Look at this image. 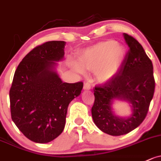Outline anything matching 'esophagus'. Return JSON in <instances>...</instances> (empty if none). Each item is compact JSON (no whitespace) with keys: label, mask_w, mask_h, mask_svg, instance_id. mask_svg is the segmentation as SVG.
Segmentation results:
<instances>
[{"label":"esophagus","mask_w":161,"mask_h":161,"mask_svg":"<svg viewBox=\"0 0 161 161\" xmlns=\"http://www.w3.org/2000/svg\"><path fill=\"white\" fill-rule=\"evenodd\" d=\"M84 90H90V89H91V84H90V83H88V82L84 83Z\"/></svg>","instance_id":"34e87169"}]
</instances>
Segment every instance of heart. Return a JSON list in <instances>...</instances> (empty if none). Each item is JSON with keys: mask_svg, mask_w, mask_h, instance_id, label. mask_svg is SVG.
I'll return each instance as SVG.
<instances>
[{"mask_svg": "<svg viewBox=\"0 0 161 161\" xmlns=\"http://www.w3.org/2000/svg\"><path fill=\"white\" fill-rule=\"evenodd\" d=\"M124 49L114 40L101 41L84 50L79 57V64L73 62L72 68L77 73L84 70L95 71L100 83H108L120 70L124 58Z\"/></svg>", "mask_w": 161, "mask_h": 161, "instance_id": "b5f03b06", "label": "heart"}]
</instances>
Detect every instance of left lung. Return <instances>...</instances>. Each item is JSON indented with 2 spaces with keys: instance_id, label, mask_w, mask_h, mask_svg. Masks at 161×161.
Instances as JSON below:
<instances>
[{
  "instance_id": "1",
  "label": "left lung",
  "mask_w": 161,
  "mask_h": 161,
  "mask_svg": "<svg viewBox=\"0 0 161 161\" xmlns=\"http://www.w3.org/2000/svg\"><path fill=\"white\" fill-rule=\"evenodd\" d=\"M129 47L119 74L111 80L94 87L93 120L103 132L120 136L130 132L143 121L154 93L153 64L143 47L135 38L124 33ZM114 99L131 103L132 114L128 118L115 115L112 109Z\"/></svg>"
}]
</instances>
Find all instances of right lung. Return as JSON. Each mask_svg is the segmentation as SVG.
Here are the masks:
<instances>
[{
	"mask_svg": "<svg viewBox=\"0 0 161 161\" xmlns=\"http://www.w3.org/2000/svg\"><path fill=\"white\" fill-rule=\"evenodd\" d=\"M64 41H48L23 58L14 73L11 90V118L26 137L48 143L65 126L67 108L80 94L83 82L64 83L55 67L64 56Z\"/></svg>",
	"mask_w": 161,
	"mask_h": 161,
	"instance_id": "1",
	"label": "right lung"
}]
</instances>
